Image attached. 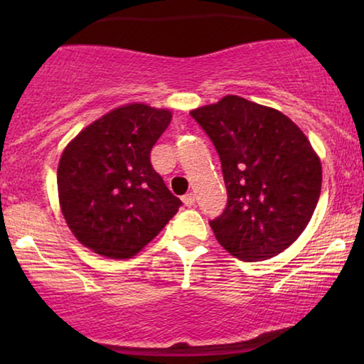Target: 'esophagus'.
<instances>
[{"mask_svg": "<svg viewBox=\"0 0 364 364\" xmlns=\"http://www.w3.org/2000/svg\"><path fill=\"white\" fill-rule=\"evenodd\" d=\"M182 202L186 207H192L193 202H196V197H193V193H186V196L182 197Z\"/></svg>", "mask_w": 364, "mask_h": 364, "instance_id": "1", "label": "esophagus"}]
</instances>
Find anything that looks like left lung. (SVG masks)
I'll return each instance as SVG.
<instances>
[{
	"label": "left lung",
	"instance_id": "left-lung-1",
	"mask_svg": "<svg viewBox=\"0 0 364 364\" xmlns=\"http://www.w3.org/2000/svg\"><path fill=\"white\" fill-rule=\"evenodd\" d=\"M220 157L227 207L210 223L218 243L243 262L291 245L321 192V164L301 129L277 109L238 96L193 109Z\"/></svg>",
	"mask_w": 364,
	"mask_h": 364
}]
</instances>
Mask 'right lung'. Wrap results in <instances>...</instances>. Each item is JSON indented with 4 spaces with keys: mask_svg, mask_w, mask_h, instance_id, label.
Instances as JSON below:
<instances>
[{
    "mask_svg": "<svg viewBox=\"0 0 364 364\" xmlns=\"http://www.w3.org/2000/svg\"><path fill=\"white\" fill-rule=\"evenodd\" d=\"M172 114L147 104L107 112L77 134L58 167L63 215L84 247L107 258L142 250L182 205L154 171L151 151Z\"/></svg>",
    "mask_w": 364,
    "mask_h": 364,
    "instance_id": "add662e5",
    "label": "right lung"
}]
</instances>
